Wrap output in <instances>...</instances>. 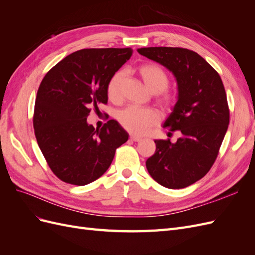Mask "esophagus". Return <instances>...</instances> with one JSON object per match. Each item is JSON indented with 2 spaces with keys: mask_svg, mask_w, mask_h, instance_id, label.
<instances>
[{
  "mask_svg": "<svg viewBox=\"0 0 255 255\" xmlns=\"http://www.w3.org/2000/svg\"><path fill=\"white\" fill-rule=\"evenodd\" d=\"M129 139L135 141V142H138V141L141 140V138H140L139 136H136V135H130V136H129Z\"/></svg>",
  "mask_w": 255,
  "mask_h": 255,
  "instance_id": "1",
  "label": "esophagus"
}]
</instances>
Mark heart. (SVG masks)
<instances>
[{
	"label": "heart",
	"instance_id": "b5f03b06",
	"mask_svg": "<svg viewBox=\"0 0 255 255\" xmlns=\"http://www.w3.org/2000/svg\"><path fill=\"white\" fill-rule=\"evenodd\" d=\"M141 80L153 94L156 96V103L161 110L170 112L177 102V95L168 88L170 76L163 67L156 64H144L137 69ZM126 73L115 72L106 86V94L113 102H117L121 98L122 85ZM117 119L122 128L130 133L142 135L150 128L156 126L159 118L157 113L151 109H142L138 106H128L119 112Z\"/></svg>",
	"mask_w": 255,
	"mask_h": 255
}]
</instances>
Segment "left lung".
Returning a JSON list of instances; mask_svg holds the SVG:
<instances>
[{
  "label": "left lung",
  "instance_id": "1",
  "mask_svg": "<svg viewBox=\"0 0 255 255\" xmlns=\"http://www.w3.org/2000/svg\"><path fill=\"white\" fill-rule=\"evenodd\" d=\"M138 53L172 71L179 100L164 128L181 135L154 140L155 153L145 161L150 175L161 186L180 189L210 171L230 122L227 94L220 75L198 53L172 47L141 48Z\"/></svg>",
  "mask_w": 255,
  "mask_h": 255
}]
</instances>
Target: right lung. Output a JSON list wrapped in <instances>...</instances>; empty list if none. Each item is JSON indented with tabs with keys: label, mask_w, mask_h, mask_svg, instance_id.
Segmentation results:
<instances>
[{
	"label": "right lung",
	"mask_w": 255,
	"mask_h": 255,
	"mask_svg": "<svg viewBox=\"0 0 255 255\" xmlns=\"http://www.w3.org/2000/svg\"><path fill=\"white\" fill-rule=\"evenodd\" d=\"M132 54L130 48L83 49L44 75L33 126L47 164L60 181L78 186L96 181L128 139L117 121L109 120L95 129L87 117L91 110L99 112L100 104H107V83Z\"/></svg>",
	"instance_id": "1"
}]
</instances>
